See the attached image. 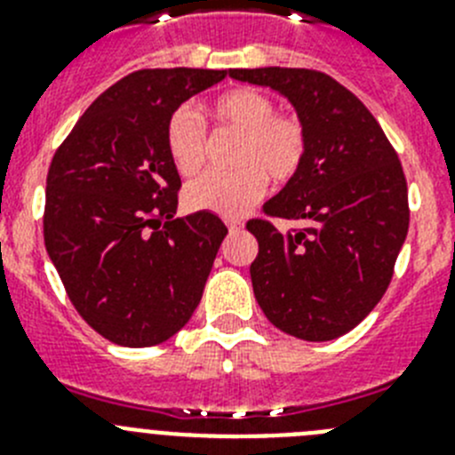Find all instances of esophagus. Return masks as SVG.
<instances>
[{
	"mask_svg": "<svg viewBox=\"0 0 455 455\" xmlns=\"http://www.w3.org/2000/svg\"><path fill=\"white\" fill-rule=\"evenodd\" d=\"M225 225H228V230H230V232L243 230V220H241V219H228V220H225Z\"/></svg>",
	"mask_w": 455,
	"mask_h": 455,
	"instance_id": "34e87169",
	"label": "esophagus"
}]
</instances>
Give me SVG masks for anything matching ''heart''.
<instances>
[{"label":"heart","instance_id":"1","mask_svg":"<svg viewBox=\"0 0 455 455\" xmlns=\"http://www.w3.org/2000/svg\"><path fill=\"white\" fill-rule=\"evenodd\" d=\"M219 130L239 132L232 171H209L193 180L184 203L193 212L241 216L262 198L267 178L284 184L299 175L307 155V127L300 116L277 111L275 102L257 88H235L212 104ZM166 150L180 175L193 178L207 162L209 136L203 116L182 104L168 116Z\"/></svg>","mask_w":455,"mask_h":455}]
</instances>
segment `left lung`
<instances>
[{
  "label": "left lung",
  "mask_w": 455,
  "mask_h": 455,
  "mask_svg": "<svg viewBox=\"0 0 455 455\" xmlns=\"http://www.w3.org/2000/svg\"><path fill=\"white\" fill-rule=\"evenodd\" d=\"M232 79L280 91L307 127L299 175L246 228L259 243L251 264L259 307L305 341L353 331L383 299L408 235V184L399 155L360 100L307 68L230 70ZM273 218L300 220L282 235Z\"/></svg>",
  "instance_id": "1"
}]
</instances>
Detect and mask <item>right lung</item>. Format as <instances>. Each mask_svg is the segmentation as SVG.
I'll use <instances>...</instances> for the list:
<instances>
[{
  "mask_svg": "<svg viewBox=\"0 0 455 455\" xmlns=\"http://www.w3.org/2000/svg\"><path fill=\"white\" fill-rule=\"evenodd\" d=\"M225 70L150 68L84 111L47 171L43 235L68 299L104 339L162 344L203 299L223 220L175 219L182 180L166 150L168 116Z\"/></svg>",
  "mask_w": 455,
  "mask_h": 455,
  "instance_id": "obj_1",
  "label": "right lung"
}]
</instances>
